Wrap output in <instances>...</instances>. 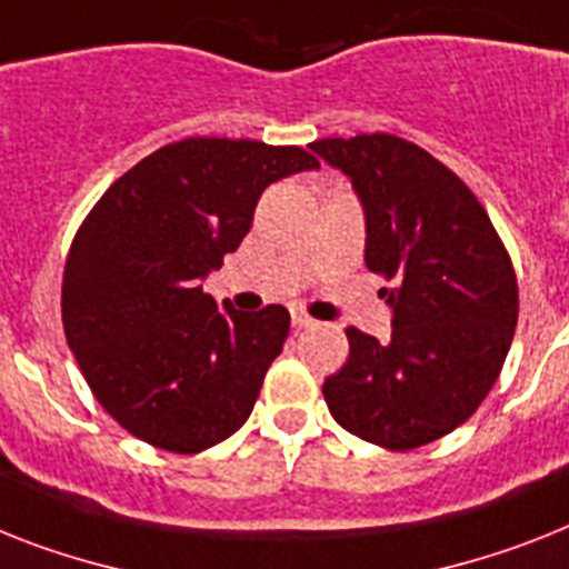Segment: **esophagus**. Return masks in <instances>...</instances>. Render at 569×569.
Wrapping results in <instances>:
<instances>
[{
    "instance_id": "esophagus-1",
    "label": "esophagus",
    "mask_w": 569,
    "mask_h": 569,
    "mask_svg": "<svg viewBox=\"0 0 569 569\" xmlns=\"http://www.w3.org/2000/svg\"><path fill=\"white\" fill-rule=\"evenodd\" d=\"M313 326V319L302 311H293V328H308Z\"/></svg>"
}]
</instances>
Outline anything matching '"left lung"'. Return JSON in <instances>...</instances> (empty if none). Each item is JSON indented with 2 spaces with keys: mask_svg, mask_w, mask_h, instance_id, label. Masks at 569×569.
<instances>
[{
  "mask_svg": "<svg viewBox=\"0 0 569 569\" xmlns=\"http://www.w3.org/2000/svg\"><path fill=\"white\" fill-rule=\"evenodd\" d=\"M366 211V267L383 276L392 337L346 328L349 360L326 378L337 425L412 450L457 430L500 378L518 326V276L488 211L457 173L392 133L317 139Z\"/></svg>",
  "mask_w": 569,
  "mask_h": 569,
  "instance_id": "left-lung-1",
  "label": "left lung"
}]
</instances>
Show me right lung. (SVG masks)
<instances>
[{
    "mask_svg": "<svg viewBox=\"0 0 569 569\" xmlns=\"http://www.w3.org/2000/svg\"><path fill=\"white\" fill-rule=\"evenodd\" d=\"M317 166L296 144L191 136L136 162L83 218L63 267L66 342L127 433L200 453L250 419L290 313L218 308L200 279L238 250L270 182Z\"/></svg>",
    "mask_w": 569,
    "mask_h": 569,
    "instance_id": "1",
    "label": "right lung"
}]
</instances>
